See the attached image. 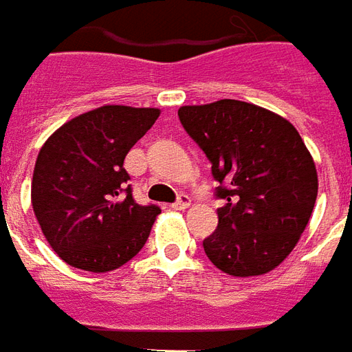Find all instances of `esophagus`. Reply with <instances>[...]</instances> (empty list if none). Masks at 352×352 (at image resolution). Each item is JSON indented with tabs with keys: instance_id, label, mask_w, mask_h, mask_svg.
<instances>
[{
	"instance_id": "34e87169",
	"label": "esophagus",
	"mask_w": 352,
	"mask_h": 352,
	"mask_svg": "<svg viewBox=\"0 0 352 352\" xmlns=\"http://www.w3.org/2000/svg\"><path fill=\"white\" fill-rule=\"evenodd\" d=\"M189 204H191V199L188 195H180L176 203H172V208L174 210H186V208H189Z\"/></svg>"
}]
</instances>
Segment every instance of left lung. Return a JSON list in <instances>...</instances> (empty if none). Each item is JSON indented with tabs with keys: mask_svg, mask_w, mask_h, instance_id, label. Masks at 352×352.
Returning a JSON list of instances; mask_svg holds the SVG:
<instances>
[{
	"mask_svg": "<svg viewBox=\"0 0 352 352\" xmlns=\"http://www.w3.org/2000/svg\"><path fill=\"white\" fill-rule=\"evenodd\" d=\"M178 117L212 163L216 197L226 203L204 254L228 275L269 273L298 244L318 193L300 132L269 109L228 98L182 106Z\"/></svg>",
	"mask_w": 352,
	"mask_h": 352,
	"instance_id": "1",
	"label": "left lung"
}]
</instances>
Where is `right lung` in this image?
<instances>
[{
    "instance_id": "obj_1",
    "label": "right lung",
    "mask_w": 352,
    "mask_h": 352,
    "mask_svg": "<svg viewBox=\"0 0 352 352\" xmlns=\"http://www.w3.org/2000/svg\"><path fill=\"white\" fill-rule=\"evenodd\" d=\"M159 113L102 106L62 124L39 149L32 206L47 243L72 267L113 271L148 241L161 208L132 199L123 163Z\"/></svg>"
}]
</instances>
